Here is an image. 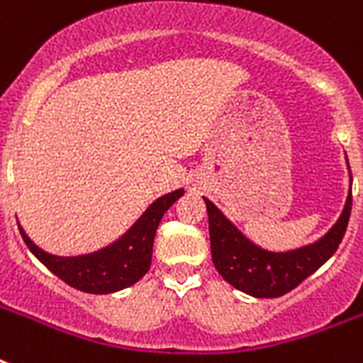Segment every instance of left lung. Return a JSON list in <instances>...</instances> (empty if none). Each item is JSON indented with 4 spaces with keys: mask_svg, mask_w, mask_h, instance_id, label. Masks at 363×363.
<instances>
[{
    "mask_svg": "<svg viewBox=\"0 0 363 363\" xmlns=\"http://www.w3.org/2000/svg\"><path fill=\"white\" fill-rule=\"evenodd\" d=\"M203 199L209 215L211 254L216 271L233 288L254 298L284 296L326 264L343 241L352 209V194L349 192L339 220L324 238L296 250L269 252L248 241L213 201Z\"/></svg>",
    "mask_w": 363,
    "mask_h": 363,
    "instance_id": "8db88e82",
    "label": "left lung"
}]
</instances>
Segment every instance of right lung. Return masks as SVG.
<instances>
[{"label": "right lung", "mask_w": 363, "mask_h": 363, "mask_svg": "<svg viewBox=\"0 0 363 363\" xmlns=\"http://www.w3.org/2000/svg\"><path fill=\"white\" fill-rule=\"evenodd\" d=\"M184 190L165 194L148 207L139 220L131 226L125 235L109 247L98 252L84 256H52L35 247L26 232L20 228V235L24 239L33 256L43 265H47L54 275L67 282L69 286L88 294H111L122 288L135 284L147 273L152 262L154 235L160 226V220L171 205L181 198Z\"/></svg>", "instance_id": "right-lung-1"}]
</instances>
